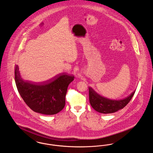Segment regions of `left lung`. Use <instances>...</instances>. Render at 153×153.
<instances>
[{
  "instance_id": "1",
  "label": "left lung",
  "mask_w": 153,
  "mask_h": 153,
  "mask_svg": "<svg viewBox=\"0 0 153 153\" xmlns=\"http://www.w3.org/2000/svg\"><path fill=\"white\" fill-rule=\"evenodd\" d=\"M135 92V91L123 99L111 100L99 95L92 88L89 87V99L91 106L96 111L102 114H110L123 108L131 100Z\"/></svg>"
}]
</instances>
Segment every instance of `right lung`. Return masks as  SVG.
Wrapping results in <instances>:
<instances>
[{"label": "right lung", "mask_w": 153, "mask_h": 153, "mask_svg": "<svg viewBox=\"0 0 153 153\" xmlns=\"http://www.w3.org/2000/svg\"><path fill=\"white\" fill-rule=\"evenodd\" d=\"M74 78L62 73L45 82L32 83L23 80L18 66H15V84L23 100L33 111L44 115H54L64 108L67 89Z\"/></svg>", "instance_id": "add662e5"}]
</instances>
